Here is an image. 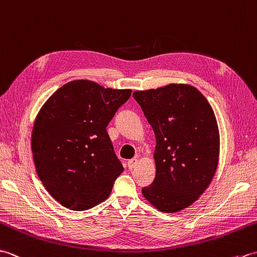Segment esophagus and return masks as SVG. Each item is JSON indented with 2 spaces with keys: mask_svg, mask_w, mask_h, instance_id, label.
I'll use <instances>...</instances> for the list:
<instances>
[{
  "mask_svg": "<svg viewBox=\"0 0 257 257\" xmlns=\"http://www.w3.org/2000/svg\"><path fill=\"white\" fill-rule=\"evenodd\" d=\"M138 164H139L138 158H133V159H131V161H128L127 167H128L130 169H133V168H135L136 166H138Z\"/></svg>",
  "mask_w": 257,
  "mask_h": 257,
  "instance_id": "34e87169",
  "label": "esophagus"
}]
</instances>
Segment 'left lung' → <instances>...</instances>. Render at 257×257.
Here are the masks:
<instances>
[{"label": "left lung", "instance_id": "8db88e82", "mask_svg": "<svg viewBox=\"0 0 257 257\" xmlns=\"http://www.w3.org/2000/svg\"><path fill=\"white\" fill-rule=\"evenodd\" d=\"M156 138V176L142 189L162 212L188 208L209 187L219 164L220 135L212 107L189 84L135 91Z\"/></svg>", "mask_w": 257, "mask_h": 257}]
</instances>
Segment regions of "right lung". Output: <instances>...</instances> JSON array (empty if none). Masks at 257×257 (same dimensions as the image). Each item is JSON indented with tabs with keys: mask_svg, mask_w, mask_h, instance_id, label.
Segmentation results:
<instances>
[{
	"mask_svg": "<svg viewBox=\"0 0 257 257\" xmlns=\"http://www.w3.org/2000/svg\"><path fill=\"white\" fill-rule=\"evenodd\" d=\"M131 92L73 80L39 110L32 133L34 163L44 187L61 206L83 211L110 196L124 168L106 126Z\"/></svg>",
	"mask_w": 257,
	"mask_h": 257,
	"instance_id": "right-lung-1",
	"label": "right lung"
}]
</instances>
